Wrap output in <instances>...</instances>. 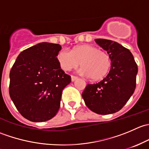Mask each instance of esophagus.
I'll use <instances>...</instances> for the list:
<instances>
[{
    "instance_id": "esophagus-1",
    "label": "esophagus",
    "mask_w": 149,
    "mask_h": 149,
    "mask_svg": "<svg viewBox=\"0 0 149 149\" xmlns=\"http://www.w3.org/2000/svg\"><path fill=\"white\" fill-rule=\"evenodd\" d=\"M77 79H78L77 76H71V81H76Z\"/></svg>"
}]
</instances>
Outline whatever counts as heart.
I'll return each instance as SVG.
<instances>
[{
  "instance_id": "obj_1",
  "label": "heart",
  "mask_w": 149,
  "mask_h": 149,
  "mask_svg": "<svg viewBox=\"0 0 149 149\" xmlns=\"http://www.w3.org/2000/svg\"><path fill=\"white\" fill-rule=\"evenodd\" d=\"M57 60L61 68L66 71L76 68L81 63L82 73L93 81L104 79L112 66V59L107 52L90 45L77 46L71 52L61 49Z\"/></svg>"
}]
</instances>
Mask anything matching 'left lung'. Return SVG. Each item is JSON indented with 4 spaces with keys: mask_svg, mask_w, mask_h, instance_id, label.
<instances>
[{
    "mask_svg": "<svg viewBox=\"0 0 149 149\" xmlns=\"http://www.w3.org/2000/svg\"><path fill=\"white\" fill-rule=\"evenodd\" d=\"M95 42L112 59L107 76L98 83L87 84L82 93L88 109L100 115L120 110L134 92L138 66L128 49L116 42L96 39Z\"/></svg>",
    "mask_w": 149,
    "mask_h": 149,
    "instance_id": "obj_1",
    "label": "left lung"
}]
</instances>
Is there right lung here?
Returning a JSON list of instances; mask_svg holds the SVG:
<instances>
[{"instance_id":"1","label":"right lung","mask_w":149,"mask_h":149,"mask_svg":"<svg viewBox=\"0 0 149 149\" xmlns=\"http://www.w3.org/2000/svg\"><path fill=\"white\" fill-rule=\"evenodd\" d=\"M61 49L58 44L39 43L22 51L10 69V97L29 120H49L59 109L63 89L71 81L57 60Z\"/></svg>"}]
</instances>
